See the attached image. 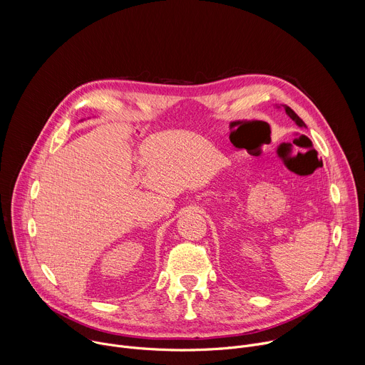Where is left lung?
<instances>
[{"mask_svg": "<svg viewBox=\"0 0 365 365\" xmlns=\"http://www.w3.org/2000/svg\"><path fill=\"white\" fill-rule=\"evenodd\" d=\"M274 108H276V110H283V111L286 113V115H287L292 121H294V124H296L297 127H300V128H306V124H304V123L297 117V114H296L292 108H289L287 106H282V107H280V106H277V103H276Z\"/></svg>", "mask_w": 365, "mask_h": 365, "instance_id": "left-lung-1", "label": "left lung"}]
</instances>
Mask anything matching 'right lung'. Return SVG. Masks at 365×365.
<instances>
[{"label": "right lung", "mask_w": 365, "mask_h": 365, "mask_svg": "<svg viewBox=\"0 0 365 365\" xmlns=\"http://www.w3.org/2000/svg\"><path fill=\"white\" fill-rule=\"evenodd\" d=\"M82 121H83V120H82Z\"/></svg>", "instance_id": "obj_1"}]
</instances>
